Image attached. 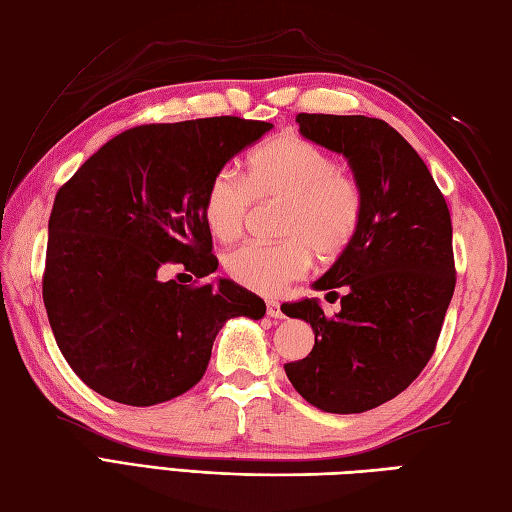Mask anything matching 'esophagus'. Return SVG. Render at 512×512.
<instances>
[{
    "mask_svg": "<svg viewBox=\"0 0 512 512\" xmlns=\"http://www.w3.org/2000/svg\"><path fill=\"white\" fill-rule=\"evenodd\" d=\"M266 314L273 319H284V312H281L279 301H273V299L266 301Z\"/></svg>",
    "mask_w": 512,
    "mask_h": 512,
    "instance_id": "obj_1",
    "label": "esophagus"
}]
</instances>
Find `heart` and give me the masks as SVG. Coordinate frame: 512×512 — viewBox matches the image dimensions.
<instances>
[{
    "label": "heart",
    "instance_id": "heart-1",
    "mask_svg": "<svg viewBox=\"0 0 512 512\" xmlns=\"http://www.w3.org/2000/svg\"><path fill=\"white\" fill-rule=\"evenodd\" d=\"M250 200L284 202L279 235L286 242L248 244L226 255L228 277L242 288L275 295L306 275L310 250L321 259L341 255L352 244L363 217V191L328 151L297 134H279L259 145L244 162V184L220 171L204 191L202 215L215 239L242 235Z\"/></svg>",
    "mask_w": 512,
    "mask_h": 512
}]
</instances>
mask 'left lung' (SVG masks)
<instances>
[{"label": "left lung", "mask_w": 512, "mask_h": 512, "mask_svg": "<svg viewBox=\"0 0 512 512\" xmlns=\"http://www.w3.org/2000/svg\"><path fill=\"white\" fill-rule=\"evenodd\" d=\"M299 134L341 154L363 191L361 226L314 290L339 297L325 317L319 299L286 303L312 325V352L286 363L310 405L363 413L405 391L436 350L455 290L449 206L427 165L380 118L299 114Z\"/></svg>", "instance_id": "8db88e82"}]
</instances>
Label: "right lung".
I'll return each mask as SVG.
<instances>
[{
    "label": "right lung",
    "instance_id": "obj_1",
    "mask_svg": "<svg viewBox=\"0 0 512 512\" xmlns=\"http://www.w3.org/2000/svg\"><path fill=\"white\" fill-rule=\"evenodd\" d=\"M273 125L235 116L134 127L63 184L48 222L43 303L65 361L96 394L151 407L204 376L217 332L266 303L217 270L202 200L213 176Z\"/></svg>",
    "mask_w": 512,
    "mask_h": 512
}]
</instances>
